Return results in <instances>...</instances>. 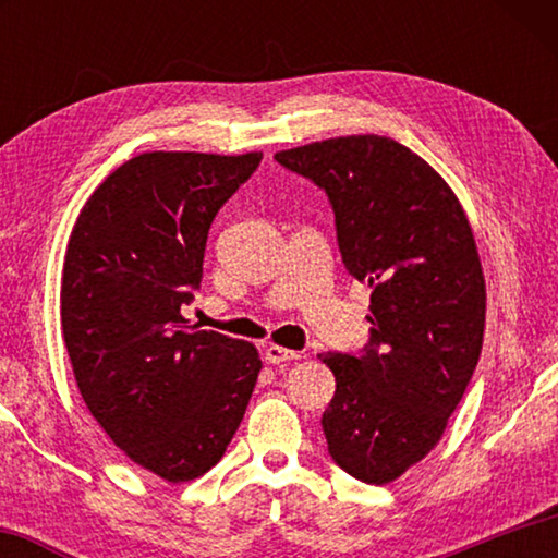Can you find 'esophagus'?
Segmentation results:
<instances>
[{"mask_svg": "<svg viewBox=\"0 0 558 558\" xmlns=\"http://www.w3.org/2000/svg\"><path fill=\"white\" fill-rule=\"evenodd\" d=\"M300 352H292V349H286L280 344H268L266 347V362L268 364H286V362H295L300 359Z\"/></svg>", "mask_w": 558, "mask_h": 558, "instance_id": "34e87169", "label": "esophagus"}]
</instances>
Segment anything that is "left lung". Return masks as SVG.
<instances>
[{
	"label": "left lung",
	"instance_id": "obj_1",
	"mask_svg": "<svg viewBox=\"0 0 558 558\" xmlns=\"http://www.w3.org/2000/svg\"><path fill=\"white\" fill-rule=\"evenodd\" d=\"M276 159L325 189L344 268L372 288L366 352L319 354L337 379L329 456L362 483H393L438 446L477 366L487 290L475 233L446 179L391 137H332Z\"/></svg>",
	"mask_w": 558,
	"mask_h": 558
}]
</instances>
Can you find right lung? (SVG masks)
I'll use <instances>...</instances> for the list:
<instances>
[{
	"mask_svg": "<svg viewBox=\"0 0 558 558\" xmlns=\"http://www.w3.org/2000/svg\"><path fill=\"white\" fill-rule=\"evenodd\" d=\"M263 153H143L102 179L73 223L61 332L93 418L167 483L202 477L239 430L258 349L189 327L206 235Z\"/></svg>",
	"mask_w": 558,
	"mask_h": 558,
	"instance_id": "right-lung-1",
	"label": "right lung"
}]
</instances>
